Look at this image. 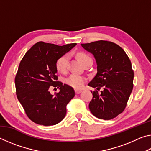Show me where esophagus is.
<instances>
[{"label": "esophagus", "instance_id": "esophagus-1", "mask_svg": "<svg viewBox=\"0 0 151 151\" xmlns=\"http://www.w3.org/2000/svg\"><path fill=\"white\" fill-rule=\"evenodd\" d=\"M75 93L76 94H80L81 92H82V91H81V90H75Z\"/></svg>", "mask_w": 151, "mask_h": 151}]
</instances>
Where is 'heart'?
<instances>
[{
    "mask_svg": "<svg viewBox=\"0 0 151 151\" xmlns=\"http://www.w3.org/2000/svg\"><path fill=\"white\" fill-rule=\"evenodd\" d=\"M77 57L81 63L84 65L89 60H93L88 55L83 52L77 53ZM69 56L67 54L63 55L56 61V68L59 73H65L68 69ZM86 78L83 76L73 74L66 78V83L75 88H81L85 85Z\"/></svg>",
    "mask_w": 151,
    "mask_h": 151,
    "instance_id": "b5f03b06",
    "label": "heart"
}]
</instances>
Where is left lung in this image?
Returning <instances> with one entry per match:
<instances>
[{"label":"left lung","instance_id":"obj_1","mask_svg":"<svg viewBox=\"0 0 151 151\" xmlns=\"http://www.w3.org/2000/svg\"><path fill=\"white\" fill-rule=\"evenodd\" d=\"M95 58L97 73L88 83L92 91L89 109L94 116L111 120L122 113L133 88L134 71L126 52L115 43L97 40L81 44ZM103 88L99 94L98 91Z\"/></svg>","mask_w":151,"mask_h":151}]
</instances>
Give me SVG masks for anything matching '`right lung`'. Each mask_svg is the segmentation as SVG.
<instances>
[{
    "label": "right lung",
    "instance_id": "add662e5",
    "mask_svg": "<svg viewBox=\"0 0 151 151\" xmlns=\"http://www.w3.org/2000/svg\"><path fill=\"white\" fill-rule=\"evenodd\" d=\"M76 45L58 46L40 41L20 61L14 78L17 96L27 116L35 123L51 126L65 118L66 105L75 93L71 86L58 81L56 61ZM52 87L60 89L55 96L49 91Z\"/></svg>",
    "mask_w": 151,
    "mask_h": 151
}]
</instances>
